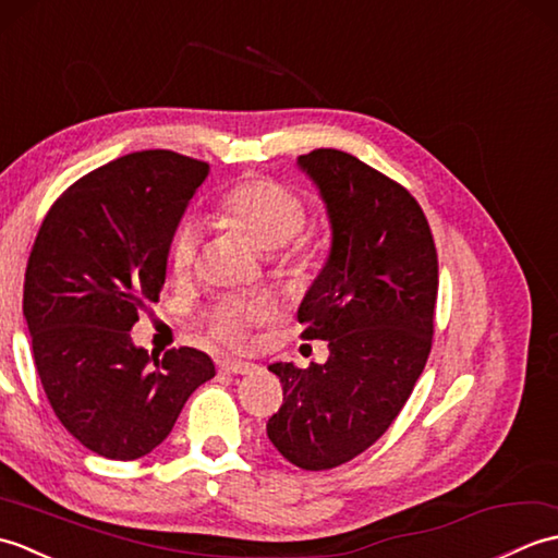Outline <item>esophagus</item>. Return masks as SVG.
Wrapping results in <instances>:
<instances>
[{"label": "esophagus", "mask_w": 558, "mask_h": 558, "mask_svg": "<svg viewBox=\"0 0 558 558\" xmlns=\"http://www.w3.org/2000/svg\"><path fill=\"white\" fill-rule=\"evenodd\" d=\"M220 374H240V376H248L254 374L258 366L252 364V362H242V360H225L218 364Z\"/></svg>", "instance_id": "34e87169"}]
</instances>
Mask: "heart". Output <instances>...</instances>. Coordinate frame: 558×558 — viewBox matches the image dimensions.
<instances>
[{
  "label": "heart",
  "instance_id": "obj_1",
  "mask_svg": "<svg viewBox=\"0 0 558 558\" xmlns=\"http://www.w3.org/2000/svg\"><path fill=\"white\" fill-rule=\"evenodd\" d=\"M216 220L236 236L252 244L256 252H278L290 244L306 225V206L298 192L272 180H244L225 192L216 206ZM201 234L194 225L174 234L172 266L177 272L192 270L198 256ZM294 270L306 268L310 252L304 244L292 248L286 260ZM268 318V306L246 300H222L208 316L210 336L230 348H242L248 328Z\"/></svg>",
  "mask_w": 558,
  "mask_h": 558
}]
</instances>
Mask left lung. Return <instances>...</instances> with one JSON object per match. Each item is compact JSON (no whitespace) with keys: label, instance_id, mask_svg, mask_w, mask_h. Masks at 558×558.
I'll return each instance as SVG.
<instances>
[{"label":"left lung","instance_id":"8db88e82","mask_svg":"<svg viewBox=\"0 0 558 558\" xmlns=\"http://www.w3.org/2000/svg\"><path fill=\"white\" fill-rule=\"evenodd\" d=\"M322 194L330 254L304 294V340L328 360L298 369L276 362L282 405L268 438L302 470H330L376 444L405 405L432 352L438 260L417 201L350 153L298 158Z\"/></svg>","mask_w":558,"mask_h":558}]
</instances>
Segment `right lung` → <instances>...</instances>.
<instances>
[{"instance_id":"add662e5","label":"right lung","mask_w":558,"mask_h":558,"mask_svg":"<svg viewBox=\"0 0 558 558\" xmlns=\"http://www.w3.org/2000/svg\"><path fill=\"white\" fill-rule=\"evenodd\" d=\"M208 162L138 150L81 177L40 225L23 316L45 396L93 453L136 460L160 446L216 364L194 348L150 357L129 330L158 302L168 254Z\"/></svg>"}]
</instances>
